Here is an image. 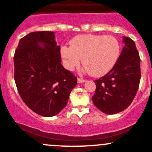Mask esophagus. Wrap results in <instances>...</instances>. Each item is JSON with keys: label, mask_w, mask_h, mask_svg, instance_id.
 <instances>
[{"label": "esophagus", "mask_w": 152, "mask_h": 152, "mask_svg": "<svg viewBox=\"0 0 152 152\" xmlns=\"http://www.w3.org/2000/svg\"><path fill=\"white\" fill-rule=\"evenodd\" d=\"M77 81H78V83H83V82H85V79H81V78H78Z\"/></svg>", "instance_id": "1"}]
</instances>
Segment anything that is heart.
<instances>
[{
  "mask_svg": "<svg viewBox=\"0 0 152 152\" xmlns=\"http://www.w3.org/2000/svg\"><path fill=\"white\" fill-rule=\"evenodd\" d=\"M70 45L61 48L64 67L73 70L79 65L82 58L84 71L90 72L94 76L108 73L117 63L120 53V43L112 35H79L70 42Z\"/></svg>",
  "mask_w": 152,
  "mask_h": 152,
  "instance_id": "obj_1",
  "label": "heart"
}]
</instances>
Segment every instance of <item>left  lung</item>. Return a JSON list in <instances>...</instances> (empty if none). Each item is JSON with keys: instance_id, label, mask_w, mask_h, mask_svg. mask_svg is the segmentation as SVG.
Masks as SVG:
<instances>
[{"instance_id": "1", "label": "left lung", "mask_w": 152, "mask_h": 152, "mask_svg": "<svg viewBox=\"0 0 152 152\" xmlns=\"http://www.w3.org/2000/svg\"><path fill=\"white\" fill-rule=\"evenodd\" d=\"M121 54L115 65L106 75L95 80L96 91L92 96L94 105L107 114L127 108L138 91L140 81V58L134 42L123 37Z\"/></svg>"}]
</instances>
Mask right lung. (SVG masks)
<instances>
[{
    "mask_svg": "<svg viewBox=\"0 0 152 152\" xmlns=\"http://www.w3.org/2000/svg\"><path fill=\"white\" fill-rule=\"evenodd\" d=\"M54 32H30L19 42L14 56V78L23 102L43 117L66 106L77 78L61 64Z\"/></svg>",
    "mask_w": 152,
    "mask_h": 152,
    "instance_id": "1",
    "label": "right lung"
}]
</instances>
